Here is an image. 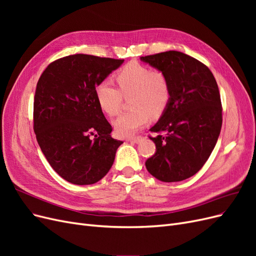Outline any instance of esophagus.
Masks as SVG:
<instances>
[{
	"label": "esophagus",
	"instance_id": "1",
	"mask_svg": "<svg viewBox=\"0 0 256 256\" xmlns=\"http://www.w3.org/2000/svg\"><path fill=\"white\" fill-rule=\"evenodd\" d=\"M128 141H131V142H134V143H140V142H142V140H143V136H132V138H127Z\"/></svg>",
	"mask_w": 256,
	"mask_h": 256
}]
</instances>
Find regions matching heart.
<instances>
[{
  "mask_svg": "<svg viewBox=\"0 0 256 256\" xmlns=\"http://www.w3.org/2000/svg\"><path fill=\"white\" fill-rule=\"evenodd\" d=\"M118 88L111 81H102L96 88L97 102L106 115H118L122 96L129 97L131 110L122 113L113 122L118 134L132 136L152 118L164 112L171 98V88L164 72L138 63H129L115 76Z\"/></svg>",
  "mask_w": 256,
  "mask_h": 256,
  "instance_id": "b5f03b06",
  "label": "heart"
}]
</instances>
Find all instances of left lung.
Returning a JSON list of instances; mask_svg holds the SVG:
<instances>
[{
  "mask_svg": "<svg viewBox=\"0 0 256 256\" xmlns=\"http://www.w3.org/2000/svg\"><path fill=\"white\" fill-rule=\"evenodd\" d=\"M164 72L171 98L150 130L156 152L145 162L147 171L164 182L196 174L210 156L221 131V98L212 72L194 58L178 51L140 58Z\"/></svg>",
  "mask_w": 256,
  "mask_h": 256,
  "instance_id": "left-lung-1",
  "label": "left lung"
}]
</instances>
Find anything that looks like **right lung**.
Segmentation results:
<instances>
[{
	"instance_id": "obj_1",
	"label": "right lung",
	"mask_w": 256,
	"mask_h": 256,
	"mask_svg": "<svg viewBox=\"0 0 256 256\" xmlns=\"http://www.w3.org/2000/svg\"><path fill=\"white\" fill-rule=\"evenodd\" d=\"M124 60L74 54L44 69L34 97V131L49 164L74 184H92L111 168L122 141L97 102L95 88Z\"/></svg>"
}]
</instances>
